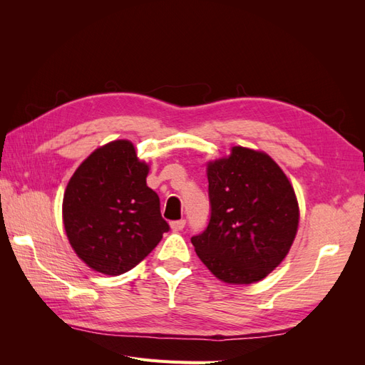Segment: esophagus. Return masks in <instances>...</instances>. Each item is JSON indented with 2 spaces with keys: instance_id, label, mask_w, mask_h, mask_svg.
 Segmentation results:
<instances>
[{
  "instance_id": "esophagus-1",
  "label": "esophagus",
  "mask_w": 365,
  "mask_h": 365,
  "mask_svg": "<svg viewBox=\"0 0 365 365\" xmlns=\"http://www.w3.org/2000/svg\"><path fill=\"white\" fill-rule=\"evenodd\" d=\"M184 227H185V220H184V219H181V220H173V222H170L172 231H181Z\"/></svg>"
}]
</instances>
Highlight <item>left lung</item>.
I'll return each mask as SVG.
<instances>
[{
  "label": "left lung",
  "mask_w": 365,
  "mask_h": 365,
  "mask_svg": "<svg viewBox=\"0 0 365 365\" xmlns=\"http://www.w3.org/2000/svg\"><path fill=\"white\" fill-rule=\"evenodd\" d=\"M212 217L192 237L197 257L228 284L260 282L288 256L300 208L288 176L267 152L233 146L207 163Z\"/></svg>",
  "instance_id": "8db88e82"
}]
</instances>
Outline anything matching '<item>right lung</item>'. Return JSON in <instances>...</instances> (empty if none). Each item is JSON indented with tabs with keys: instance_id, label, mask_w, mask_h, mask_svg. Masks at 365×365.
<instances>
[{
	"instance_id": "add662e5",
	"label": "right lung",
	"mask_w": 365,
	"mask_h": 365,
	"mask_svg": "<svg viewBox=\"0 0 365 365\" xmlns=\"http://www.w3.org/2000/svg\"><path fill=\"white\" fill-rule=\"evenodd\" d=\"M149 170L134 143L114 140L91 152L73 173L63 193L62 222L88 268L105 275L128 272L169 230L158 195L146 184Z\"/></svg>"
}]
</instances>
